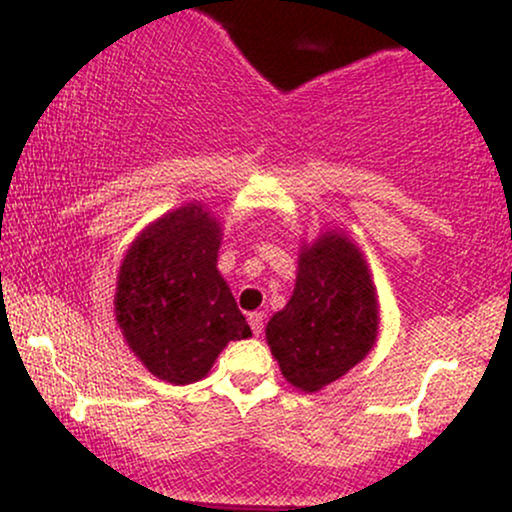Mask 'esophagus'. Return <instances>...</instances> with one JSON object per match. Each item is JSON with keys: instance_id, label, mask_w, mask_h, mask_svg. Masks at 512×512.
<instances>
[{"instance_id": "obj_1", "label": "esophagus", "mask_w": 512, "mask_h": 512, "mask_svg": "<svg viewBox=\"0 0 512 512\" xmlns=\"http://www.w3.org/2000/svg\"><path fill=\"white\" fill-rule=\"evenodd\" d=\"M248 322H250L252 334H255V337H260L262 330H264V315L262 313H250Z\"/></svg>"}]
</instances>
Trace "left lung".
Masks as SVG:
<instances>
[{
	"label": "left lung",
	"mask_w": 512,
	"mask_h": 512,
	"mask_svg": "<svg viewBox=\"0 0 512 512\" xmlns=\"http://www.w3.org/2000/svg\"><path fill=\"white\" fill-rule=\"evenodd\" d=\"M380 305L363 252L342 228L303 240L289 303L267 322L281 375L301 392H320L370 354Z\"/></svg>",
	"instance_id": "8db88e82"
}]
</instances>
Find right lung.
Instances as JSON below:
<instances>
[{
    "mask_svg": "<svg viewBox=\"0 0 512 512\" xmlns=\"http://www.w3.org/2000/svg\"><path fill=\"white\" fill-rule=\"evenodd\" d=\"M221 236V221L195 199L151 221L122 257L117 327L158 380L197 383L228 342L252 337L216 267Z\"/></svg>",
    "mask_w": 512,
    "mask_h": 512,
    "instance_id": "right-lung-1",
    "label": "right lung"
}]
</instances>
